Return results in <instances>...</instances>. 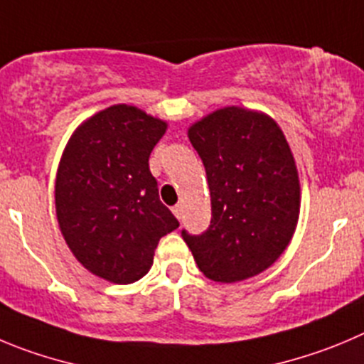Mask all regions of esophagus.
Instances as JSON below:
<instances>
[{
    "instance_id": "34e87169",
    "label": "esophagus",
    "mask_w": 364,
    "mask_h": 364,
    "mask_svg": "<svg viewBox=\"0 0 364 364\" xmlns=\"http://www.w3.org/2000/svg\"><path fill=\"white\" fill-rule=\"evenodd\" d=\"M172 213H174L176 217H178V219H181V213H183V208L179 205H176V206H172Z\"/></svg>"
}]
</instances>
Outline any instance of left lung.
Here are the masks:
<instances>
[{
	"label": "left lung",
	"instance_id": "left-lung-1",
	"mask_svg": "<svg viewBox=\"0 0 364 364\" xmlns=\"http://www.w3.org/2000/svg\"><path fill=\"white\" fill-rule=\"evenodd\" d=\"M206 171L210 226L181 230L198 267L210 280H246L284 253L300 212L296 165L284 132L269 117L224 107L188 131Z\"/></svg>",
	"mask_w": 364,
	"mask_h": 364
}]
</instances>
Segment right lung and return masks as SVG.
<instances>
[{"instance_id":"right-lung-1","label":"right lung","mask_w":364,"mask_h":364,"mask_svg":"<svg viewBox=\"0 0 364 364\" xmlns=\"http://www.w3.org/2000/svg\"><path fill=\"white\" fill-rule=\"evenodd\" d=\"M165 129V122L132 105H113L75 131L60 159V232L75 259L114 284L147 274L159 239L179 226L159 201L149 168Z\"/></svg>"}]
</instances>
